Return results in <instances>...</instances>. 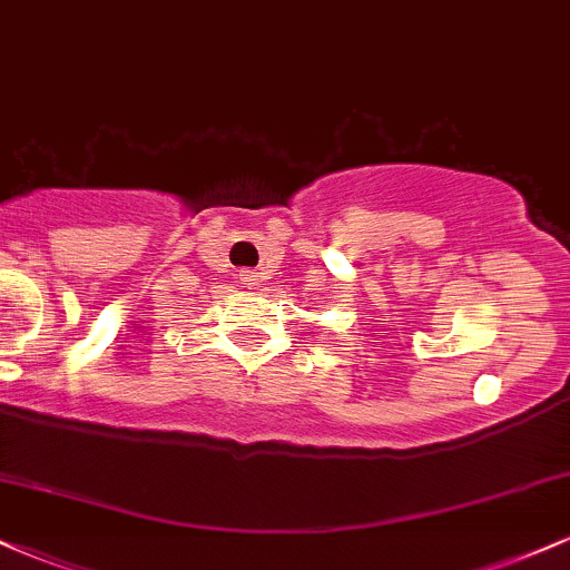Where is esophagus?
Instances as JSON below:
<instances>
[{
    "instance_id": "obj_1",
    "label": "esophagus",
    "mask_w": 570,
    "mask_h": 570,
    "mask_svg": "<svg viewBox=\"0 0 570 570\" xmlns=\"http://www.w3.org/2000/svg\"><path fill=\"white\" fill-rule=\"evenodd\" d=\"M240 281H244V286H257L259 284V273L257 271H248V267H244V271L238 273Z\"/></svg>"
}]
</instances>
